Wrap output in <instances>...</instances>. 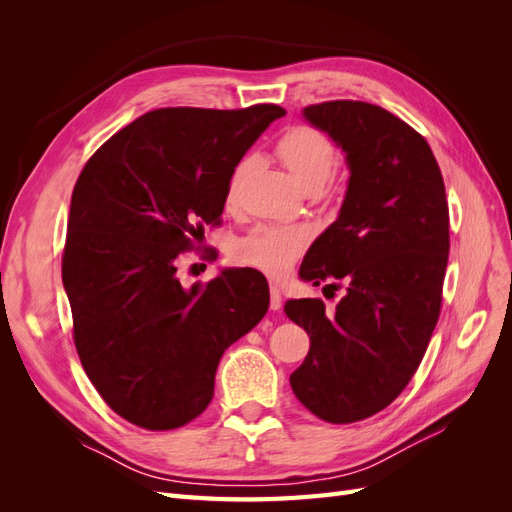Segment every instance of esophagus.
I'll return each mask as SVG.
<instances>
[{"label": "esophagus", "instance_id": "obj_1", "mask_svg": "<svg viewBox=\"0 0 512 512\" xmlns=\"http://www.w3.org/2000/svg\"><path fill=\"white\" fill-rule=\"evenodd\" d=\"M269 292H271V301H269L271 309H273V312H280V309H282V290H280V286L271 284Z\"/></svg>", "mask_w": 512, "mask_h": 512}]
</instances>
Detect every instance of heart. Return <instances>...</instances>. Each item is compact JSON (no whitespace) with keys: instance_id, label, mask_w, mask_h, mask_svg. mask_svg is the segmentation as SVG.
Here are the masks:
<instances>
[{"instance_id":"1","label":"heart","mask_w":512,"mask_h":512,"mask_svg":"<svg viewBox=\"0 0 512 512\" xmlns=\"http://www.w3.org/2000/svg\"><path fill=\"white\" fill-rule=\"evenodd\" d=\"M277 153L294 181L305 190H318L335 166V149L329 138L307 126L288 130L277 143ZM245 168L247 164L241 162L232 170L226 188L228 207L237 203ZM307 243L309 230L305 226H258L239 241L237 258L271 275H282L301 256Z\"/></svg>"}]
</instances>
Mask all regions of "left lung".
I'll list each match as a JSON object with an SVG mask.
<instances>
[{
	"label": "left lung",
	"mask_w": 512,
	"mask_h": 512,
	"mask_svg": "<svg viewBox=\"0 0 512 512\" xmlns=\"http://www.w3.org/2000/svg\"><path fill=\"white\" fill-rule=\"evenodd\" d=\"M303 117L346 153L350 177L299 277L344 282L346 294L335 312L320 299L286 301L309 335L290 386L309 412L342 425L384 410L423 361L442 305L448 205L431 147L382 106L335 100L305 106Z\"/></svg>",
	"instance_id": "obj_1"
}]
</instances>
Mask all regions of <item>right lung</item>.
Returning <instances> with one entry per match:
<instances>
[{
	"label": "right lung",
	"instance_id": "1",
	"mask_svg": "<svg viewBox=\"0 0 512 512\" xmlns=\"http://www.w3.org/2000/svg\"><path fill=\"white\" fill-rule=\"evenodd\" d=\"M286 111L158 108L119 130L74 185L61 280L74 346L126 421L177 429L205 412L224 350L269 309L254 269L183 288L177 258L218 224L232 170Z\"/></svg>",
	"mask_w": 512,
	"mask_h": 512
}]
</instances>
